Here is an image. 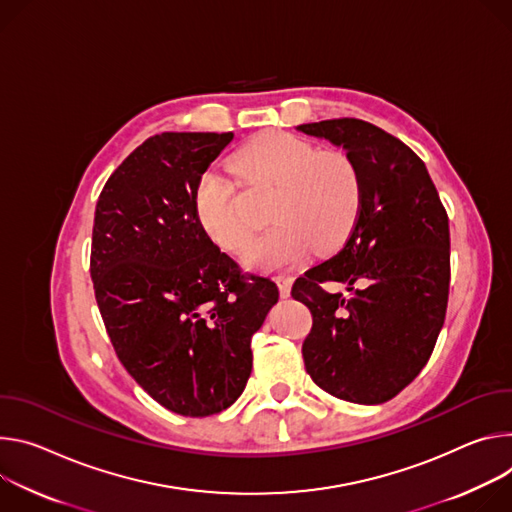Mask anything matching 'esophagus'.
<instances>
[{
  "label": "esophagus",
  "mask_w": 512,
  "mask_h": 512,
  "mask_svg": "<svg viewBox=\"0 0 512 512\" xmlns=\"http://www.w3.org/2000/svg\"><path fill=\"white\" fill-rule=\"evenodd\" d=\"M276 285L280 291V297L287 299L291 295V287H293V276L291 274H280L276 276Z\"/></svg>",
  "instance_id": "1"
}]
</instances>
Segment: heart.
<instances>
[{"label":"heart","mask_w":512,"mask_h":512,"mask_svg":"<svg viewBox=\"0 0 512 512\" xmlns=\"http://www.w3.org/2000/svg\"><path fill=\"white\" fill-rule=\"evenodd\" d=\"M236 164L252 185L274 189L270 219L276 225L250 248L248 266H287L303 258L309 244L327 252L354 232L364 205V177L350 154L323 152L299 136L270 132L242 148ZM195 209L203 230L221 248H248L254 227L230 177L215 170L205 173L197 185Z\"/></svg>","instance_id":"b5f03b06"}]
</instances>
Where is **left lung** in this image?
<instances>
[{
  "label": "left lung",
  "instance_id": "left-lung-1",
  "mask_svg": "<svg viewBox=\"0 0 512 512\" xmlns=\"http://www.w3.org/2000/svg\"><path fill=\"white\" fill-rule=\"evenodd\" d=\"M350 154L364 205L346 246L293 285L309 307L303 360L313 382L342 401L380 405L427 364L445 321L449 223L425 162L399 138L356 118L297 126ZM346 284L350 296L324 291Z\"/></svg>",
  "mask_w": 512,
  "mask_h": 512
}]
</instances>
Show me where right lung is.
Masks as SVG:
<instances>
[{
    "label": "right lung",
    "mask_w": 512,
    "mask_h": 512,
    "mask_svg": "<svg viewBox=\"0 0 512 512\" xmlns=\"http://www.w3.org/2000/svg\"><path fill=\"white\" fill-rule=\"evenodd\" d=\"M232 132H162L107 179L93 221L91 278L111 346L164 409L215 415L252 372V335L278 301L197 217L195 193Z\"/></svg>",
    "instance_id": "add662e5"
}]
</instances>
